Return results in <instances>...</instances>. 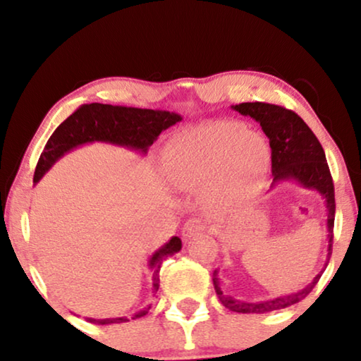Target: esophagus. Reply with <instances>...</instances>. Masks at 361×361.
Wrapping results in <instances>:
<instances>
[{"mask_svg": "<svg viewBox=\"0 0 361 361\" xmlns=\"http://www.w3.org/2000/svg\"><path fill=\"white\" fill-rule=\"evenodd\" d=\"M204 228H205L204 221L194 216V219L187 220L184 226H182V236H184V238H192V236L199 235L200 231H204Z\"/></svg>", "mask_w": 361, "mask_h": 361, "instance_id": "esophagus-1", "label": "esophagus"}]
</instances>
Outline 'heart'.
<instances>
[{
	"label": "heart",
	"instance_id": "obj_1",
	"mask_svg": "<svg viewBox=\"0 0 361 361\" xmlns=\"http://www.w3.org/2000/svg\"><path fill=\"white\" fill-rule=\"evenodd\" d=\"M269 162L263 137L238 121H215L176 137L166 152V171L182 189L210 184V200L225 202L250 189Z\"/></svg>",
	"mask_w": 361,
	"mask_h": 361
}]
</instances>
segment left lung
Instances as JSON below:
<instances>
[{"instance_id":"left-lung-1","label":"left lung","mask_w":361,"mask_h":361,"mask_svg":"<svg viewBox=\"0 0 361 361\" xmlns=\"http://www.w3.org/2000/svg\"><path fill=\"white\" fill-rule=\"evenodd\" d=\"M236 110L241 115L251 116L263 128L264 135L269 140L271 147V171H273V185L281 180H295L305 189L317 190L325 199L327 204V238H329V253L327 259L332 255L334 243V220H335V192L334 180L330 176V169L325 159V152L320 146V142L312 130L305 125L302 118L293 110L271 105V103H240L235 105ZM327 266V263H325ZM317 274L310 284L298 293H290L279 298L259 300V302H246L238 300L231 295L224 294L220 288L219 271H214V286L215 293L219 295L220 302L226 309L240 314H266L273 310L286 309L289 305L298 304L302 300L320 279Z\"/></svg>"}]
</instances>
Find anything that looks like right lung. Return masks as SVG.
Masks as SVG:
<instances>
[{
    "mask_svg": "<svg viewBox=\"0 0 361 361\" xmlns=\"http://www.w3.org/2000/svg\"><path fill=\"white\" fill-rule=\"evenodd\" d=\"M182 118L177 113L146 110V108L131 106H113L103 103H90V105L78 106L66 121L57 126V130L49 137L41 157L34 172V184L41 180V177L51 169L54 162L72 151L73 147L85 145V142L102 141L110 145L125 146L130 149L140 151L146 154L149 146L157 140V136L167 128L176 125ZM182 248L179 236H172L166 245L154 251L149 258V268L152 271V289H159V269L164 258L177 253ZM151 305H147L131 319L145 317ZM88 322L98 325H111L128 322V317H110V319H87Z\"/></svg>",
    "mask_w": 361,
    "mask_h": 361,
    "instance_id": "right-lung-1",
    "label": "right lung"
}]
</instances>
